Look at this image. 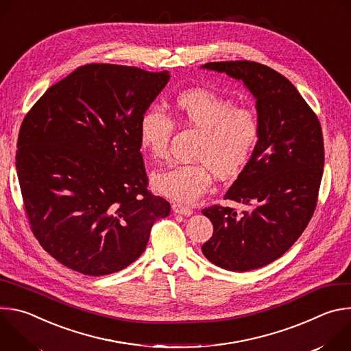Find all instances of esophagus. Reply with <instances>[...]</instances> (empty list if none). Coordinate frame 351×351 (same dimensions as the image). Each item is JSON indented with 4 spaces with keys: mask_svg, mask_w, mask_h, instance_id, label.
I'll use <instances>...</instances> for the list:
<instances>
[{
    "mask_svg": "<svg viewBox=\"0 0 351 351\" xmlns=\"http://www.w3.org/2000/svg\"><path fill=\"white\" fill-rule=\"evenodd\" d=\"M172 210H173L175 214H180V215H184V217H190L193 214V211L189 207H186L183 204H179V203H173Z\"/></svg>",
    "mask_w": 351,
    "mask_h": 351,
    "instance_id": "obj_1",
    "label": "esophagus"
}]
</instances>
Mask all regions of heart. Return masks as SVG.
I'll list each match as a JSON object with an SVG mask.
<instances>
[{"label":"heart","mask_w":351,"mask_h":351,"mask_svg":"<svg viewBox=\"0 0 351 351\" xmlns=\"http://www.w3.org/2000/svg\"><path fill=\"white\" fill-rule=\"evenodd\" d=\"M178 117L203 133L195 152L198 164L178 165L157 172L153 189L179 204H191L213 184V173L229 179L241 172L260 138V122L248 108L234 107L233 99L206 88L182 91L175 99ZM175 130L173 119L161 108L152 107L138 122L140 145L154 160L169 156Z\"/></svg>","instance_id":"obj_1"}]
</instances>
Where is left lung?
<instances>
[{
  "mask_svg": "<svg viewBox=\"0 0 351 351\" xmlns=\"http://www.w3.org/2000/svg\"><path fill=\"white\" fill-rule=\"evenodd\" d=\"M202 68L243 82L256 98L260 122L253 156L225 194L248 210H203L214 233L202 250L223 269H257L282 257L314 214L325 160L322 129L297 88L276 71L250 61Z\"/></svg>",
  "mask_w": 351,
  "mask_h": 351,
  "instance_id": "1",
  "label": "left lung"
}]
</instances>
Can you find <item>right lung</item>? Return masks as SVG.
<instances>
[{
	"instance_id": "add662e5",
	"label": "right lung",
	"mask_w": 351,
	"mask_h": 351,
	"mask_svg": "<svg viewBox=\"0 0 351 351\" xmlns=\"http://www.w3.org/2000/svg\"><path fill=\"white\" fill-rule=\"evenodd\" d=\"M169 72L88 64L49 87L25 117L16 171L32 232L45 252L90 276L145 250L171 206L147 190L138 122Z\"/></svg>"
}]
</instances>
